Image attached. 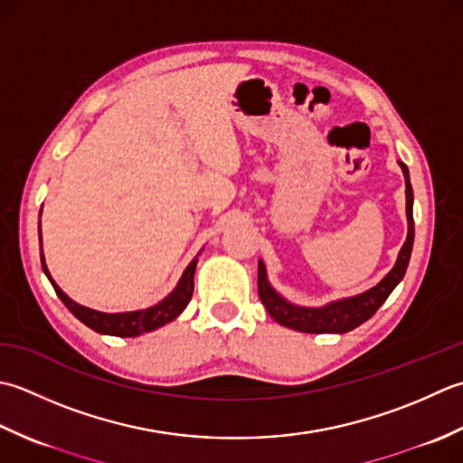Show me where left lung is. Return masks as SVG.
<instances>
[{
	"mask_svg": "<svg viewBox=\"0 0 463 463\" xmlns=\"http://www.w3.org/2000/svg\"><path fill=\"white\" fill-rule=\"evenodd\" d=\"M402 172L405 177V213H408V240H405L403 248L395 261L393 269L385 276L375 288L367 289L365 294H360L355 298L339 299L334 304L324 307H299L289 304L281 296H278L273 288L268 284L266 278V266L260 260L258 266V294L261 304L266 306L268 314L276 319L278 324L298 329L304 334H345L352 332L354 327L362 326L367 322L380 306L383 304L388 296L393 291V288L400 284L402 278L408 269L410 256H411V245H413V192L410 184V172L405 164H402Z\"/></svg>",
	"mask_w": 463,
	"mask_h": 463,
	"instance_id": "obj_1",
	"label": "left lung"
}]
</instances>
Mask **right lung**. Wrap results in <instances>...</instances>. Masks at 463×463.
Returning a JSON list of instances; mask_svg holds the SVG:
<instances>
[{"label":"right lung","mask_w":463,"mask_h":463,"mask_svg":"<svg viewBox=\"0 0 463 463\" xmlns=\"http://www.w3.org/2000/svg\"><path fill=\"white\" fill-rule=\"evenodd\" d=\"M40 243H42V228H40ZM40 250H42V245H40ZM195 263H197V260H194L190 266L185 268L177 288L165 299L159 301L157 306L141 309V311H128V314H101V311L75 304L73 299H70L58 286H55V281L52 279L50 271H47V268H45L43 251H42V268L45 271V276L50 278L55 294H58L60 299L63 301V306L68 307L81 324L91 327L93 332L106 334V335H118V337H136L139 334L154 332V329L165 326L167 322H174V319L182 314L185 306L190 304V299H192Z\"/></svg>","instance_id":"right-lung-1"}]
</instances>
